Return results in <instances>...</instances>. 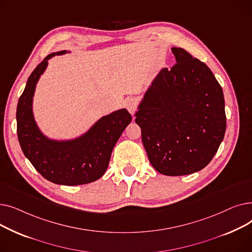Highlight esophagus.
<instances>
[{"instance_id": "obj_1", "label": "esophagus", "mask_w": 252, "mask_h": 252, "mask_svg": "<svg viewBox=\"0 0 252 252\" xmlns=\"http://www.w3.org/2000/svg\"><path fill=\"white\" fill-rule=\"evenodd\" d=\"M137 105H138V102L135 98H129L126 102V107L131 115H135V112H136V109H137Z\"/></svg>"}]
</instances>
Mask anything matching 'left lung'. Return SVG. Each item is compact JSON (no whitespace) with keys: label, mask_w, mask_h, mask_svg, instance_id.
<instances>
[{"label":"left lung","mask_w":252,"mask_h":252,"mask_svg":"<svg viewBox=\"0 0 252 252\" xmlns=\"http://www.w3.org/2000/svg\"><path fill=\"white\" fill-rule=\"evenodd\" d=\"M177 64L162 68L139 103L136 124L152 166L165 176L204 168L226 131L222 89L207 65L182 48Z\"/></svg>","instance_id":"obj_1"}]
</instances>
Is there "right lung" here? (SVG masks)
<instances>
[{
    "mask_svg": "<svg viewBox=\"0 0 252 252\" xmlns=\"http://www.w3.org/2000/svg\"><path fill=\"white\" fill-rule=\"evenodd\" d=\"M69 51L48 55L30 75L19 98L16 121L20 147L25 157L46 180L65 186L95 182L108 167L112 150L125 128L131 122L126 108L104 115L78 137L57 140L46 136L33 115L36 84L48 67V61Z\"/></svg>",
    "mask_w": 252,
    "mask_h": 252,
    "instance_id": "add662e5",
    "label": "right lung"
}]
</instances>
